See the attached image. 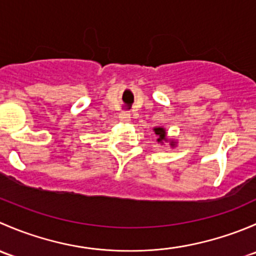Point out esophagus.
<instances>
[{
	"mask_svg": "<svg viewBox=\"0 0 256 256\" xmlns=\"http://www.w3.org/2000/svg\"><path fill=\"white\" fill-rule=\"evenodd\" d=\"M118 118H120L121 122H130L131 115H130V112H121L120 115H118Z\"/></svg>",
	"mask_w": 256,
	"mask_h": 256,
	"instance_id": "34e87169",
	"label": "esophagus"
}]
</instances>
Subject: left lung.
I'll return each mask as SVG.
<instances>
[{"mask_svg":"<svg viewBox=\"0 0 256 256\" xmlns=\"http://www.w3.org/2000/svg\"><path fill=\"white\" fill-rule=\"evenodd\" d=\"M154 132L156 134V141L158 144H164V142H168L170 146L174 148V147H176V140H174V138H167V132H166V128H161V126H157V128H154Z\"/></svg>","mask_w":256,"mask_h":256,"instance_id":"8db88e82","label":"left lung"}]
</instances>
